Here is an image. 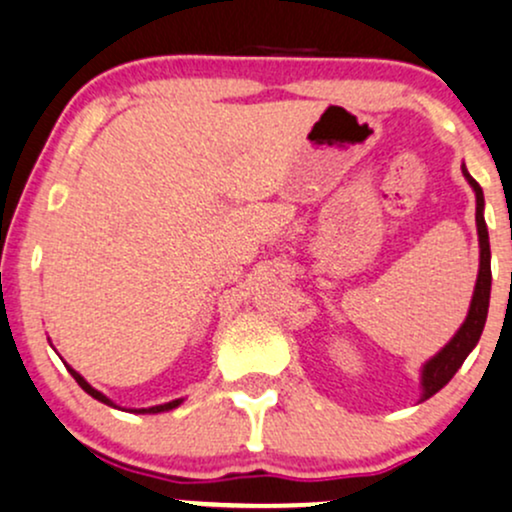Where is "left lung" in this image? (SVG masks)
I'll return each instance as SVG.
<instances>
[{
    "mask_svg": "<svg viewBox=\"0 0 512 512\" xmlns=\"http://www.w3.org/2000/svg\"><path fill=\"white\" fill-rule=\"evenodd\" d=\"M462 172L466 182H469L471 189L476 192V230H479L481 247L479 277H476L474 296H471V306L462 328L457 330V335H454L435 357L425 362L423 376H420V384H423V396H420V401H428V398L435 396L442 386L449 384V379L457 374V369L462 367L464 359L469 357V352L474 350L476 342H479L488 316V299H491V245H488V228L484 221V192H481L479 182L466 172L464 165Z\"/></svg>",
    "mask_w": 512,
    "mask_h": 512,
    "instance_id": "obj_1",
    "label": "left lung"
}]
</instances>
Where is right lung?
<instances>
[{
	"label": "right lung",
	"instance_id": "right-lung-1",
	"mask_svg": "<svg viewBox=\"0 0 512 512\" xmlns=\"http://www.w3.org/2000/svg\"><path fill=\"white\" fill-rule=\"evenodd\" d=\"M65 367H67V364H65ZM67 372H70L72 376H75V381H77V384H80L82 389L89 393V396H92V398H97V401H101V403H106V406H114V401H111V398H106L104 393L94 389V386H89V384H87V379H84L82 374H77L75 369H72V367H67ZM179 403H182V398H177V401H170V403H162V406H153V408H140V411H136V413H162V411H172V408H177ZM114 408H119V406H114Z\"/></svg>",
	"mask_w": 512,
	"mask_h": 512
}]
</instances>
